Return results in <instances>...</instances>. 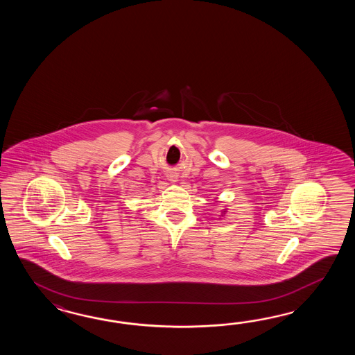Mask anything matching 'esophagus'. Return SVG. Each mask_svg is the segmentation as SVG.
I'll return each instance as SVG.
<instances>
[{"label": "esophagus", "instance_id": "1", "mask_svg": "<svg viewBox=\"0 0 355 355\" xmlns=\"http://www.w3.org/2000/svg\"><path fill=\"white\" fill-rule=\"evenodd\" d=\"M167 179L170 181H176L178 180V174H175V173H170V174L167 175Z\"/></svg>", "mask_w": 355, "mask_h": 355}]
</instances>
